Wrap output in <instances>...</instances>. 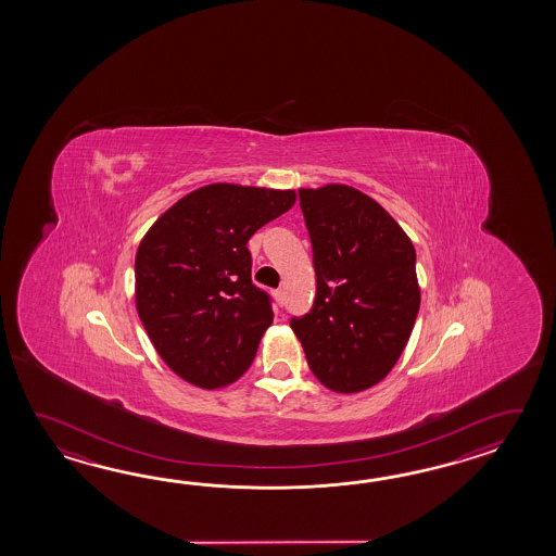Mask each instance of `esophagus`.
Wrapping results in <instances>:
<instances>
[{"mask_svg":"<svg viewBox=\"0 0 556 556\" xmlns=\"http://www.w3.org/2000/svg\"><path fill=\"white\" fill-rule=\"evenodd\" d=\"M274 300H276V304H278V306H282V304H283L282 290H274Z\"/></svg>","mask_w":556,"mask_h":556,"instance_id":"34e87169","label":"esophagus"}]
</instances>
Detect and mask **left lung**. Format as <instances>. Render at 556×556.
<instances>
[{
	"mask_svg": "<svg viewBox=\"0 0 556 556\" xmlns=\"http://www.w3.org/2000/svg\"><path fill=\"white\" fill-rule=\"evenodd\" d=\"M314 250L316 300L290 326L307 366L336 393L369 390L390 374L421 304L415 249L379 202L348 185L300 189Z\"/></svg>",
	"mask_w": 556,
	"mask_h": 556,
	"instance_id": "1",
	"label": "left lung"
}]
</instances>
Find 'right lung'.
<instances>
[{"label":"right lung","mask_w":556,"mask_h":556,"mask_svg":"<svg viewBox=\"0 0 556 556\" xmlns=\"http://www.w3.org/2000/svg\"><path fill=\"white\" fill-rule=\"evenodd\" d=\"M295 202V190L214 182L161 214L135 256V306L178 378L201 390L235 383L274 314L252 278L250 237Z\"/></svg>","instance_id":"add662e5"}]
</instances>
